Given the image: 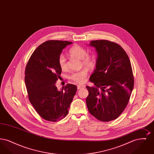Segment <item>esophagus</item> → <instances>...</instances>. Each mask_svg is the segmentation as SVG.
Here are the masks:
<instances>
[{"label":"esophagus","mask_w":154,"mask_h":154,"mask_svg":"<svg viewBox=\"0 0 154 154\" xmlns=\"http://www.w3.org/2000/svg\"><path fill=\"white\" fill-rule=\"evenodd\" d=\"M85 85H77V88L79 89H82V88H85Z\"/></svg>","instance_id":"1"}]
</instances>
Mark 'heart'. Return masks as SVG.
I'll return each mask as SVG.
<instances>
[{
	"label": "heart",
	"instance_id": "1",
	"mask_svg": "<svg viewBox=\"0 0 154 154\" xmlns=\"http://www.w3.org/2000/svg\"><path fill=\"white\" fill-rule=\"evenodd\" d=\"M70 55L75 58L81 59L82 63L84 66L91 67L94 65V59L92 56L87 55V50L82 47L76 45L72 47L69 50ZM59 65L62 70L64 71L67 69L66 58L63 55H60L58 59ZM88 74L87 69H82L80 71L74 73L72 74L70 78L72 80L77 83L81 84L85 82Z\"/></svg>",
	"mask_w": 154,
	"mask_h": 154
}]
</instances>
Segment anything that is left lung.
Segmentation results:
<instances>
[{
	"label": "left lung",
	"instance_id": "8db88e82",
	"mask_svg": "<svg viewBox=\"0 0 154 154\" xmlns=\"http://www.w3.org/2000/svg\"><path fill=\"white\" fill-rule=\"evenodd\" d=\"M97 53L96 69L89 81L94 87L86 86L89 95L86 103L89 112L99 121L117 119L129 102L134 86L129 58L116 43L92 40L89 44Z\"/></svg>",
	"mask_w": 154,
	"mask_h": 154
}]
</instances>
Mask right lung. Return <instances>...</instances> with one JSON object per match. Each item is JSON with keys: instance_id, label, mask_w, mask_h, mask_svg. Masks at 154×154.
Wrapping results in <instances>:
<instances>
[{"instance_id": "right-lung-1", "label": "right lung", "mask_w": 154, "mask_h": 154, "mask_svg": "<svg viewBox=\"0 0 154 154\" xmlns=\"http://www.w3.org/2000/svg\"><path fill=\"white\" fill-rule=\"evenodd\" d=\"M72 43L47 41L33 52L26 66L25 82L30 102L38 115L48 121L57 122L66 117L77 89L76 85L67 84L58 91L55 85L62 72L59 57Z\"/></svg>"}]
</instances>
